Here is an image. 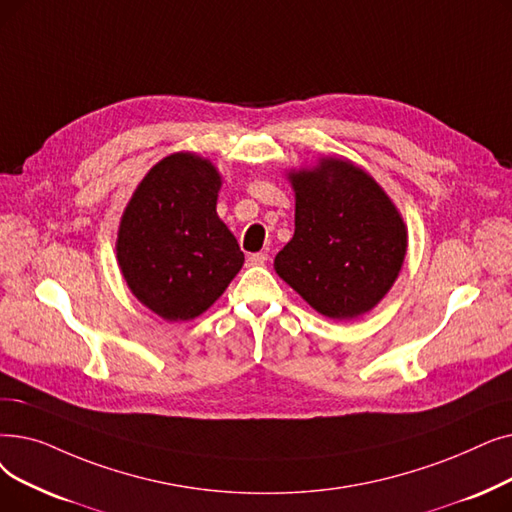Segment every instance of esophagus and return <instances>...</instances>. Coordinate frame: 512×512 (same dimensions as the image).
<instances>
[{"mask_svg": "<svg viewBox=\"0 0 512 512\" xmlns=\"http://www.w3.org/2000/svg\"><path fill=\"white\" fill-rule=\"evenodd\" d=\"M265 261H268V253H253L247 257L249 265H263Z\"/></svg>", "mask_w": 512, "mask_h": 512, "instance_id": "34e87169", "label": "esophagus"}]
</instances>
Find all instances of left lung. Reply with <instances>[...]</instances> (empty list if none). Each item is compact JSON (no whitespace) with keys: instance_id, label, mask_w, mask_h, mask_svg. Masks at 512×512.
<instances>
[{"instance_id":"1","label":"left lung","mask_w":512,"mask_h":512,"mask_svg":"<svg viewBox=\"0 0 512 512\" xmlns=\"http://www.w3.org/2000/svg\"><path fill=\"white\" fill-rule=\"evenodd\" d=\"M295 234L278 276L322 316L349 320L379 303L402 270L406 226L383 188L349 161L291 175Z\"/></svg>"}]
</instances>
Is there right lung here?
<instances>
[{
    "mask_svg": "<svg viewBox=\"0 0 512 512\" xmlns=\"http://www.w3.org/2000/svg\"><path fill=\"white\" fill-rule=\"evenodd\" d=\"M219 186L209 161L177 152L148 171L123 213L121 272L165 320L201 316L242 268L238 242L215 211Z\"/></svg>",
    "mask_w": 512,
    "mask_h": 512,
    "instance_id": "add662e5",
    "label": "right lung"
}]
</instances>
